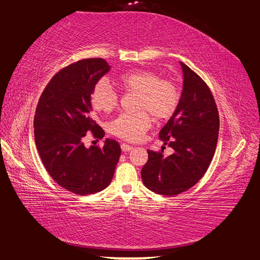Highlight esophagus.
<instances>
[{
    "label": "esophagus",
    "mask_w": 260,
    "mask_h": 260,
    "mask_svg": "<svg viewBox=\"0 0 260 260\" xmlns=\"http://www.w3.org/2000/svg\"><path fill=\"white\" fill-rule=\"evenodd\" d=\"M121 149H122L124 152H128L130 150L134 149V147L128 144H121Z\"/></svg>",
    "instance_id": "34e87169"
}]
</instances>
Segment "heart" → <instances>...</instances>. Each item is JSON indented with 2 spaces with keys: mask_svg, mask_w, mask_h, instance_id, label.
I'll return each mask as SVG.
<instances>
[{
  "mask_svg": "<svg viewBox=\"0 0 260 260\" xmlns=\"http://www.w3.org/2000/svg\"><path fill=\"white\" fill-rule=\"evenodd\" d=\"M118 84L125 92L139 94L136 107L139 112L122 113L109 123L111 134L125 140L136 141L144 136L151 125L150 113L157 120L171 118L181 101V92L176 84L171 79L160 78L151 71L124 73L119 76ZM91 100L93 107L103 113L112 112L119 103L118 94L104 79L94 85Z\"/></svg>",
  "mask_w": 260,
  "mask_h": 260,
  "instance_id": "b5f03b06",
  "label": "heart"
}]
</instances>
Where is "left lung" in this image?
<instances>
[{
	"mask_svg": "<svg viewBox=\"0 0 260 260\" xmlns=\"http://www.w3.org/2000/svg\"><path fill=\"white\" fill-rule=\"evenodd\" d=\"M184 84L178 108L159 132V139L174 149L148 150L141 169L145 186L157 194L174 197L189 189L208 171L214 156L220 128L212 92L197 73L181 62Z\"/></svg>",
	"mask_w": 260,
	"mask_h": 260,
	"instance_id": "8db88e82",
	"label": "left lung"
}]
</instances>
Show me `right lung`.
I'll return each mask as SVG.
<instances>
[{
	"instance_id": "add662e5",
	"label": "right lung",
	"mask_w": 260,
	"mask_h": 260,
	"mask_svg": "<svg viewBox=\"0 0 260 260\" xmlns=\"http://www.w3.org/2000/svg\"><path fill=\"white\" fill-rule=\"evenodd\" d=\"M109 71L103 58L63 67L47 84L36 109L35 141L42 164L58 185L77 195L107 188L121 155L113 139L105 140L103 147L84 146L87 132L100 139L104 136L94 120L91 95Z\"/></svg>"
}]
</instances>
